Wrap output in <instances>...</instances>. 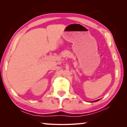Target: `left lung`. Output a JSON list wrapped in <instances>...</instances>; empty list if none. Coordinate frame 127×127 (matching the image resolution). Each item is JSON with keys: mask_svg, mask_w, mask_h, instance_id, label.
<instances>
[{"mask_svg": "<svg viewBox=\"0 0 127 127\" xmlns=\"http://www.w3.org/2000/svg\"><path fill=\"white\" fill-rule=\"evenodd\" d=\"M99 100H95V101H92V102H96V101H98Z\"/></svg>", "mask_w": 127, "mask_h": 127, "instance_id": "obj_1", "label": "left lung"}]
</instances>
